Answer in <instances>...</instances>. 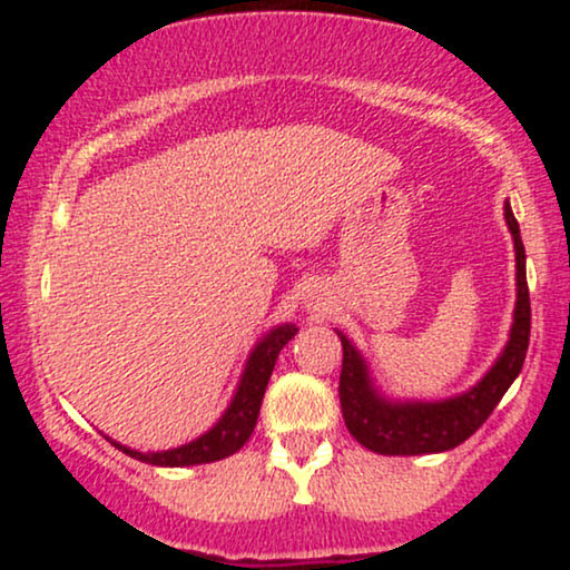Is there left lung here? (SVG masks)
<instances>
[{
    "instance_id": "8db88e82",
    "label": "left lung",
    "mask_w": 570,
    "mask_h": 570,
    "mask_svg": "<svg viewBox=\"0 0 570 570\" xmlns=\"http://www.w3.org/2000/svg\"><path fill=\"white\" fill-rule=\"evenodd\" d=\"M503 217L512 233L517 259L514 324L501 356L466 394L442 399V402H389L372 385L362 353L353 348L348 337L337 332L340 343H343L340 407H343L345 426L356 436V442L372 453L426 455L458 448L488 421L490 412L520 375L528 340H531V294H528L525 281V246H522L520 225H517L509 200L503 206Z\"/></svg>"
}]
</instances>
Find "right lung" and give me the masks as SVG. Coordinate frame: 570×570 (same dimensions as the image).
I'll list each match as a JSON object with an SVG mask.
<instances>
[{"label":"right lung","mask_w":570,"mask_h":570,"mask_svg":"<svg viewBox=\"0 0 570 570\" xmlns=\"http://www.w3.org/2000/svg\"><path fill=\"white\" fill-rule=\"evenodd\" d=\"M294 335H297V326L281 324L254 345V351L248 353L246 370L244 375H240L238 391H235L230 407H227L225 415H222L206 434L198 436V440L174 450H163V453H139V450H130L120 442H112L117 450H122L126 455L136 458V461L153 463V466H198V463H212L219 461V458L238 453L248 436H252L254 426H257L259 407H263L267 381H271L273 367H276L278 353Z\"/></svg>","instance_id":"obj_1"}]
</instances>
